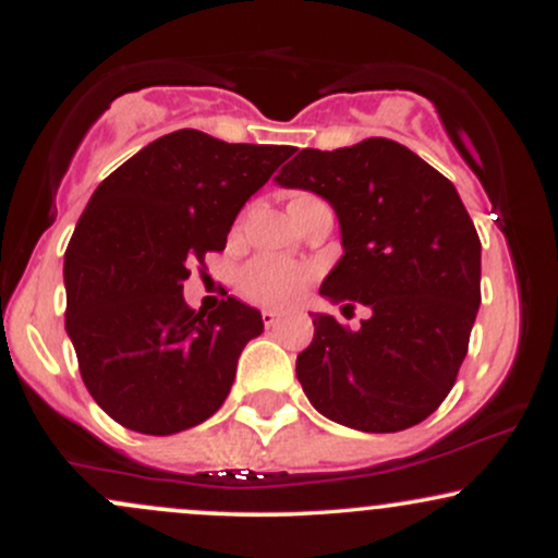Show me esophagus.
<instances>
[{"label": "esophagus", "mask_w": 558, "mask_h": 558, "mask_svg": "<svg viewBox=\"0 0 558 558\" xmlns=\"http://www.w3.org/2000/svg\"><path fill=\"white\" fill-rule=\"evenodd\" d=\"M280 312L278 310H262V323H265V328H275V325L280 323Z\"/></svg>", "instance_id": "34e87169"}]
</instances>
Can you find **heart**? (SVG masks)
I'll use <instances>...</instances> for the list:
<instances>
[{
    "mask_svg": "<svg viewBox=\"0 0 558 558\" xmlns=\"http://www.w3.org/2000/svg\"><path fill=\"white\" fill-rule=\"evenodd\" d=\"M315 270L301 262L283 257H257L241 267L239 291L265 306L291 304L312 283Z\"/></svg>",
    "mask_w": 558,
    "mask_h": 558,
    "instance_id": "heart-1",
    "label": "heart"
}]
</instances>
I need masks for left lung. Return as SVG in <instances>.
Instances as JSON below:
<instances>
[{
  "mask_svg": "<svg viewBox=\"0 0 558 558\" xmlns=\"http://www.w3.org/2000/svg\"><path fill=\"white\" fill-rule=\"evenodd\" d=\"M291 154L275 181L328 198L341 222L345 252L319 293L343 304V315L369 310L360 330L312 315L315 338L296 360L301 388L319 414L354 430L420 425L444 403L470 349L475 222L446 175L390 138Z\"/></svg>",
  "mask_w": 558,
  "mask_h": 558,
  "instance_id": "obj_1",
  "label": "left lung"
}]
</instances>
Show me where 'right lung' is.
Wrapping results in <instances>:
<instances>
[{
  "mask_svg": "<svg viewBox=\"0 0 558 558\" xmlns=\"http://www.w3.org/2000/svg\"><path fill=\"white\" fill-rule=\"evenodd\" d=\"M288 155L183 128L120 165L83 209L65 252V330L92 399L128 430H189L228 399L262 315L233 296L191 310L183 280L226 248Z\"/></svg>",
  "mask_w": 558,
  "mask_h": 558,
  "instance_id": "obj_1",
  "label": "right lung"
}]
</instances>
